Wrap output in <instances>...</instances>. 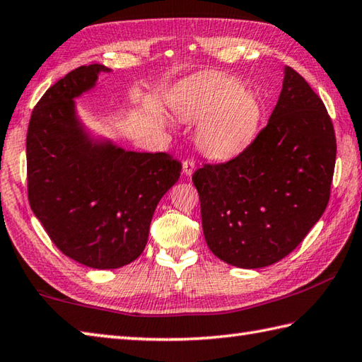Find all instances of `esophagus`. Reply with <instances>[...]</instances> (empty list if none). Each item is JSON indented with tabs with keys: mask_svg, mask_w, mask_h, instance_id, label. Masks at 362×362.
<instances>
[{
	"mask_svg": "<svg viewBox=\"0 0 362 362\" xmlns=\"http://www.w3.org/2000/svg\"><path fill=\"white\" fill-rule=\"evenodd\" d=\"M182 168H183V174H185V175H191V174L194 173V169H196V163H194V160H191V158L183 160Z\"/></svg>",
	"mask_w": 362,
	"mask_h": 362,
	"instance_id": "esophagus-1",
	"label": "esophagus"
}]
</instances>
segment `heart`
Masks as SVG:
<instances>
[{"label": "heart", "mask_w": 362, "mask_h": 362, "mask_svg": "<svg viewBox=\"0 0 362 362\" xmlns=\"http://www.w3.org/2000/svg\"><path fill=\"white\" fill-rule=\"evenodd\" d=\"M177 117L199 122L196 141L213 158H230L243 152L258 134L261 104L244 91L233 76L211 73L199 78L174 99Z\"/></svg>", "instance_id": "heart-1"}]
</instances>
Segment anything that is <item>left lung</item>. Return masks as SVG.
Listing matches in <instances>:
<instances>
[{
    "label": "left lung",
    "instance_id": "obj_1",
    "mask_svg": "<svg viewBox=\"0 0 362 362\" xmlns=\"http://www.w3.org/2000/svg\"><path fill=\"white\" fill-rule=\"evenodd\" d=\"M336 163V135L322 99L284 68L266 127L226 163L193 174L210 250L226 263L258 269L294 250L324 214Z\"/></svg>",
    "mask_w": 362,
    "mask_h": 362
}]
</instances>
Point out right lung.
Masks as SVG:
<instances>
[{"label": "right lung", "instance_id": "1", "mask_svg": "<svg viewBox=\"0 0 362 362\" xmlns=\"http://www.w3.org/2000/svg\"><path fill=\"white\" fill-rule=\"evenodd\" d=\"M99 64L82 65L46 90L26 135L28 199L64 255L117 269L141 255L157 204L182 165L165 152L95 143L76 118L74 98L95 87Z\"/></svg>", "mask_w": 362, "mask_h": 362}]
</instances>
